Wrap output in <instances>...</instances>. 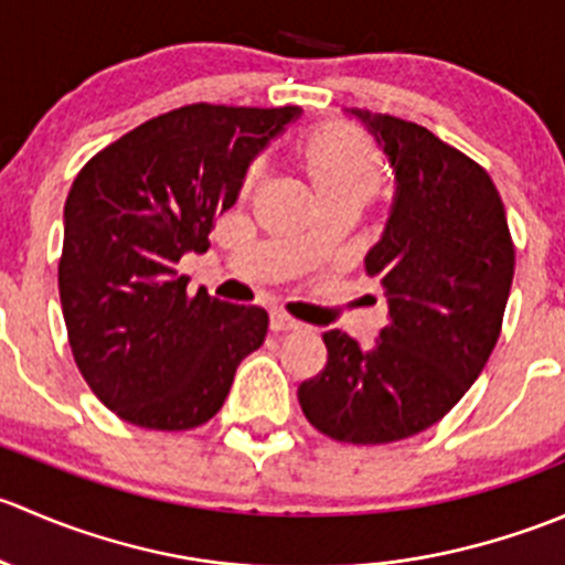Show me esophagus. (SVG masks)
I'll use <instances>...</instances> for the list:
<instances>
[{"label": "esophagus", "instance_id": "obj_1", "mask_svg": "<svg viewBox=\"0 0 565 565\" xmlns=\"http://www.w3.org/2000/svg\"><path fill=\"white\" fill-rule=\"evenodd\" d=\"M300 322H295L292 317L281 315V311H273L270 315V330H276V333H289V330H298Z\"/></svg>", "mask_w": 565, "mask_h": 565}]
</instances>
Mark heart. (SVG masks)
I'll use <instances>...</instances> for the list:
<instances>
[{
    "instance_id": "b5f03b06",
    "label": "heart",
    "mask_w": 565,
    "mask_h": 565,
    "mask_svg": "<svg viewBox=\"0 0 565 565\" xmlns=\"http://www.w3.org/2000/svg\"><path fill=\"white\" fill-rule=\"evenodd\" d=\"M300 172L315 188L319 204H358L363 207L385 182V163L377 147L350 125H322L311 130L295 150ZM259 169H250L246 191L256 185ZM309 246V243H306Z\"/></svg>"
}]
</instances>
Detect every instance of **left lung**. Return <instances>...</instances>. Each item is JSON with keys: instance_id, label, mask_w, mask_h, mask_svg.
Listing matches in <instances>:
<instances>
[{"instance_id": "obj_1", "label": "left lung", "mask_w": 565, "mask_h": 565, "mask_svg": "<svg viewBox=\"0 0 565 565\" xmlns=\"http://www.w3.org/2000/svg\"><path fill=\"white\" fill-rule=\"evenodd\" d=\"M347 114L366 125L396 174L385 230L363 259L385 289L388 324L369 350L328 330V363L298 398L322 435L380 446L435 426L487 366L514 243L503 199L476 161L415 122L366 108Z\"/></svg>"}]
</instances>
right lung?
I'll return each mask as SVG.
<instances>
[{
    "label": "right lung",
    "mask_w": 565,
    "mask_h": 565,
    "mask_svg": "<svg viewBox=\"0 0 565 565\" xmlns=\"http://www.w3.org/2000/svg\"><path fill=\"white\" fill-rule=\"evenodd\" d=\"M300 108L193 104L100 150L65 202L60 300L95 396L141 429L202 426L230 396L267 311L188 295L177 262L207 250L254 158Z\"/></svg>",
    "instance_id": "obj_1"
}]
</instances>
